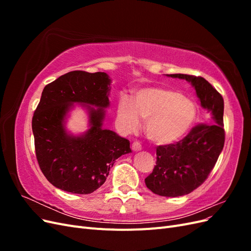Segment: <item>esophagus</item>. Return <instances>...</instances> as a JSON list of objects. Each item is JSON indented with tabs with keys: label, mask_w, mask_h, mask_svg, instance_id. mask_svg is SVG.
Masks as SVG:
<instances>
[{
	"label": "esophagus",
	"mask_w": 251,
	"mask_h": 251,
	"mask_svg": "<svg viewBox=\"0 0 251 251\" xmlns=\"http://www.w3.org/2000/svg\"><path fill=\"white\" fill-rule=\"evenodd\" d=\"M132 149H133V151H140L142 148H141V144L138 142V141H134L133 143H132Z\"/></svg>",
	"instance_id": "esophagus-1"
}]
</instances>
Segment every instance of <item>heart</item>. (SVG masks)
<instances>
[{"label": "heart", "mask_w": 251, "mask_h": 251, "mask_svg": "<svg viewBox=\"0 0 251 251\" xmlns=\"http://www.w3.org/2000/svg\"><path fill=\"white\" fill-rule=\"evenodd\" d=\"M197 116V107L189 98L164 87L138 90L133 101L125 95L119 97L117 117L126 133L137 130L140 117L147 119L148 137L156 143L168 144L179 140L189 131Z\"/></svg>", "instance_id": "heart-1"}]
</instances>
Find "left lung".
<instances>
[{
    "mask_svg": "<svg viewBox=\"0 0 251 251\" xmlns=\"http://www.w3.org/2000/svg\"><path fill=\"white\" fill-rule=\"evenodd\" d=\"M169 76L191 82L202 107L211 114L210 124L197 125L182 140L157 147L156 165L144 180L147 187L159 196L179 197L192 193L207 179L221 154L225 141L224 100L201 76L188 74H169Z\"/></svg>",
    "mask_w": 251,
    "mask_h": 251,
    "instance_id": "obj_1",
    "label": "left lung"
}]
</instances>
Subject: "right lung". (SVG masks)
<instances>
[{
    "mask_svg": "<svg viewBox=\"0 0 251 251\" xmlns=\"http://www.w3.org/2000/svg\"><path fill=\"white\" fill-rule=\"evenodd\" d=\"M107 73L71 71L44 88L32 117L37 162L52 185L65 192L88 195L100 188L110 169L121 155L131 153L130 141L115 132L104 130L103 109L110 101ZM88 107L91 127L82 136L68 135L63 118L72 103Z\"/></svg>",
    "mask_w": 251,
    "mask_h": 251,
    "instance_id": "add662e5",
    "label": "right lung"
}]
</instances>
